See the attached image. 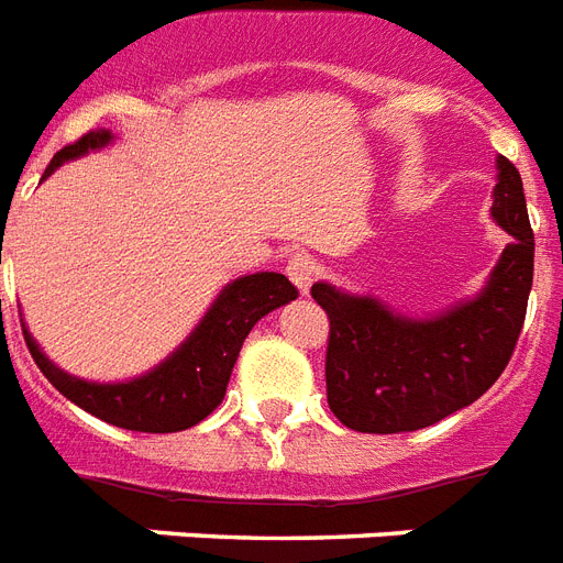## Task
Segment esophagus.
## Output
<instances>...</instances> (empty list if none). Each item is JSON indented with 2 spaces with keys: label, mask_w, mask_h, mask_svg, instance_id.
Wrapping results in <instances>:
<instances>
[{
  "label": "esophagus",
  "mask_w": 563,
  "mask_h": 563,
  "mask_svg": "<svg viewBox=\"0 0 563 563\" xmlns=\"http://www.w3.org/2000/svg\"><path fill=\"white\" fill-rule=\"evenodd\" d=\"M286 274H289L291 283H295V286H298V289L307 295L309 286H312V280L318 277V265L309 254H295L289 263H286Z\"/></svg>",
  "instance_id": "esophagus-1"
}]
</instances>
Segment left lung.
Wrapping results in <instances>:
<instances>
[{
    "instance_id": "obj_1",
    "label": "left lung",
    "mask_w": 563,
    "mask_h": 563,
    "mask_svg": "<svg viewBox=\"0 0 563 563\" xmlns=\"http://www.w3.org/2000/svg\"><path fill=\"white\" fill-rule=\"evenodd\" d=\"M494 219L511 233L476 300L429 321L394 316L374 298L316 283L327 312V402L356 432H415L471 406L497 383L517 347L534 274V233L515 163L499 157Z\"/></svg>"
}]
</instances>
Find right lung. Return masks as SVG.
I'll use <instances>...</instances> for the list:
<instances>
[{"label": "right lung", "instance_id": "1", "mask_svg": "<svg viewBox=\"0 0 563 563\" xmlns=\"http://www.w3.org/2000/svg\"><path fill=\"white\" fill-rule=\"evenodd\" d=\"M104 143H110V131H87L81 140L64 145L52 157L46 175H52L60 163L81 157L90 148H101ZM295 298L298 289L283 274L263 272L239 277L216 298L210 312L195 327L187 342L180 344L178 353H172L152 374L119 385L84 383L57 371L25 330L22 335L43 376L84 411L131 432H180L201 423L212 409H219L251 327L272 309Z\"/></svg>", "mask_w": 563, "mask_h": 563}]
</instances>
